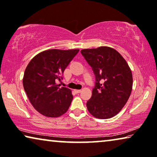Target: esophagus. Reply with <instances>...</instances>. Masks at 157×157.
Here are the masks:
<instances>
[{"mask_svg":"<svg viewBox=\"0 0 157 157\" xmlns=\"http://www.w3.org/2000/svg\"><path fill=\"white\" fill-rule=\"evenodd\" d=\"M81 91V90H77V89H75L74 90V92L76 93V94H79Z\"/></svg>","mask_w":157,"mask_h":157,"instance_id":"esophagus-1","label":"esophagus"}]
</instances>
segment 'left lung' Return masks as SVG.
Segmentation results:
<instances>
[{
	"label": "left lung",
	"instance_id": "obj_1",
	"mask_svg": "<svg viewBox=\"0 0 157 157\" xmlns=\"http://www.w3.org/2000/svg\"><path fill=\"white\" fill-rule=\"evenodd\" d=\"M81 52L93 68L96 80L86 103L88 112L98 119L114 117L128 102L132 89V74L128 63L109 47L84 49Z\"/></svg>",
	"mask_w": 157,
	"mask_h": 157
}]
</instances>
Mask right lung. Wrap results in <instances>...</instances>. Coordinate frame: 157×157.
I'll list each match as a JSON object with an SVG mask.
<instances>
[{
	"instance_id": "right-lung-1",
	"label": "right lung",
	"mask_w": 157,
	"mask_h": 157,
	"mask_svg": "<svg viewBox=\"0 0 157 157\" xmlns=\"http://www.w3.org/2000/svg\"><path fill=\"white\" fill-rule=\"evenodd\" d=\"M79 49H48L32 59L24 73L22 83L29 102L37 112L49 117H58L67 112L73 95L60 87L57 81Z\"/></svg>"
}]
</instances>
